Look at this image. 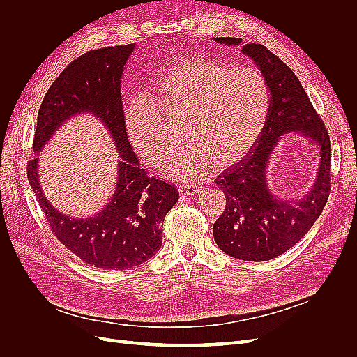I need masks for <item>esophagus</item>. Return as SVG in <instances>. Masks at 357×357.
Here are the masks:
<instances>
[{
	"mask_svg": "<svg viewBox=\"0 0 357 357\" xmlns=\"http://www.w3.org/2000/svg\"><path fill=\"white\" fill-rule=\"evenodd\" d=\"M178 192L183 195H195L199 193V188L197 185H178Z\"/></svg>",
	"mask_w": 357,
	"mask_h": 357,
	"instance_id": "1",
	"label": "esophagus"
}]
</instances>
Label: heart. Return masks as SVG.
<instances>
[{
	"instance_id": "obj_1",
	"label": "heart",
	"mask_w": 357,
	"mask_h": 357,
	"mask_svg": "<svg viewBox=\"0 0 357 357\" xmlns=\"http://www.w3.org/2000/svg\"><path fill=\"white\" fill-rule=\"evenodd\" d=\"M269 107L264 75L252 68L226 67L193 55L177 61L153 83L149 98L139 95L125 110V129L147 165L167 164L174 144L164 116L180 121L186 144L168 165L171 177L193 181L210 164L231 165L261 135Z\"/></svg>"
}]
</instances>
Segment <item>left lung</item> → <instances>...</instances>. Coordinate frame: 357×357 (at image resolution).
Instances as JSON below:
<instances>
[{
    "label": "left lung",
    "mask_w": 357,
    "mask_h": 357,
    "mask_svg": "<svg viewBox=\"0 0 357 357\" xmlns=\"http://www.w3.org/2000/svg\"><path fill=\"white\" fill-rule=\"evenodd\" d=\"M215 43L241 45V38L219 37ZM241 52L261 70L269 89V109L257 142L238 164L223 171L215 185L226 198L225 211L213 225L220 250L243 261L264 262L286 253L319 219L331 192V139L299 79L264 45H244ZM296 132L319 149L318 176L299 200L273 196L266 167L284 133Z\"/></svg>",
    "instance_id": "left-lung-1"
}]
</instances>
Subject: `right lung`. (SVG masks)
I'll return each instance as SVG.
<instances>
[{
    "label": "right lung",
    "instance_id": "add662e5",
    "mask_svg": "<svg viewBox=\"0 0 357 357\" xmlns=\"http://www.w3.org/2000/svg\"><path fill=\"white\" fill-rule=\"evenodd\" d=\"M135 45L91 50L74 59L52 83L43 100L34 152L71 117L91 113L113 138L119 153L116 189L105 207L91 218H70L49 202L38 178V158L28 162V181L56 238L84 264L128 269L149 261L162 244V225L178 201V190L150 177L129 144L122 109L121 79Z\"/></svg>",
    "mask_w": 357,
    "mask_h": 357
}]
</instances>
